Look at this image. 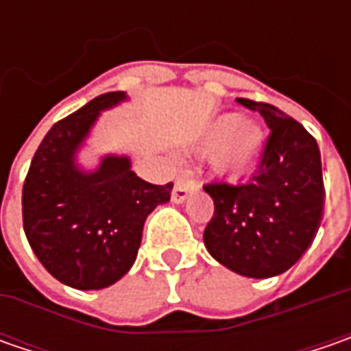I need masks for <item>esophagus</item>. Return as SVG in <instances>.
Here are the masks:
<instances>
[{
  "label": "esophagus",
  "mask_w": 351,
  "mask_h": 351,
  "mask_svg": "<svg viewBox=\"0 0 351 351\" xmlns=\"http://www.w3.org/2000/svg\"><path fill=\"white\" fill-rule=\"evenodd\" d=\"M197 187V182L193 180V176L189 173V171H183L178 176V180H176V185H173V191H171V199L176 201V203H182L187 199L189 195V191Z\"/></svg>",
  "instance_id": "obj_1"
}]
</instances>
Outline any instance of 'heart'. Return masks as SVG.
Segmentation results:
<instances>
[{"label": "heart", "mask_w": 351, "mask_h": 351, "mask_svg": "<svg viewBox=\"0 0 351 351\" xmlns=\"http://www.w3.org/2000/svg\"><path fill=\"white\" fill-rule=\"evenodd\" d=\"M263 132L260 125L238 119L219 117L201 141L203 150H213V166L226 176H240L250 168L262 148Z\"/></svg>", "instance_id": "obj_1"}]
</instances>
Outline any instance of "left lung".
<instances>
[{"label": "left lung", "mask_w": 351, "mask_h": 351, "mask_svg": "<svg viewBox=\"0 0 351 351\" xmlns=\"http://www.w3.org/2000/svg\"><path fill=\"white\" fill-rule=\"evenodd\" d=\"M238 103L263 117L269 136L248 182L203 185L215 201L203 240L224 267L263 279L287 271L313 244L324 210L322 164L301 123L269 103Z\"/></svg>", "instance_id": "left-lung-1"}]
</instances>
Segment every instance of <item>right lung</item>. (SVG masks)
<instances>
[{
	"mask_svg": "<svg viewBox=\"0 0 351 351\" xmlns=\"http://www.w3.org/2000/svg\"><path fill=\"white\" fill-rule=\"evenodd\" d=\"M125 99V91H109L58 121L23 185V228L34 256L74 289H103L127 274L146 217L168 203L173 187L141 180L127 156H105L95 171L77 168L75 152L99 113Z\"/></svg>",
	"mask_w": 351,
	"mask_h": 351,
	"instance_id": "right-lung-1",
	"label": "right lung"
}]
</instances>
